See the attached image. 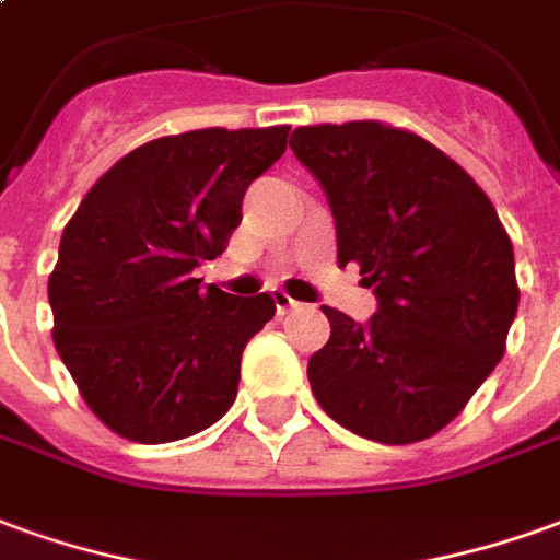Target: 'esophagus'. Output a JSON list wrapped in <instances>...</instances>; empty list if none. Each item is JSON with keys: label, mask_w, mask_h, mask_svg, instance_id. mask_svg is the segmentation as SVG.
<instances>
[{"label": "esophagus", "mask_w": 560, "mask_h": 560, "mask_svg": "<svg viewBox=\"0 0 560 560\" xmlns=\"http://www.w3.org/2000/svg\"><path fill=\"white\" fill-rule=\"evenodd\" d=\"M272 303H276V312H279V315H284V312H291V308L300 306V303L291 300L284 291H272Z\"/></svg>", "instance_id": "esophagus-1"}]
</instances>
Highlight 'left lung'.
<instances>
[{
  "instance_id": "8db88e82",
  "label": "left lung",
  "mask_w": 560,
  "mask_h": 560,
  "mask_svg": "<svg viewBox=\"0 0 560 560\" xmlns=\"http://www.w3.org/2000/svg\"><path fill=\"white\" fill-rule=\"evenodd\" d=\"M291 151L327 194L339 264H361L378 308L366 324L330 306L308 358L320 409L385 445L428 440L467 406L506 348L512 242L485 190L416 132L378 120L300 127Z\"/></svg>"
}]
</instances>
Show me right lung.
Masks as SVG:
<instances>
[{"mask_svg":"<svg viewBox=\"0 0 560 560\" xmlns=\"http://www.w3.org/2000/svg\"><path fill=\"white\" fill-rule=\"evenodd\" d=\"M288 132L154 139L117 160L62 230L48 279L54 346L117 436L185 440L236 400L242 351L276 303L202 288L194 269L224 254L245 190L284 154Z\"/></svg>","mask_w":560,"mask_h":560,"instance_id":"obj_1","label":"right lung"}]
</instances>
